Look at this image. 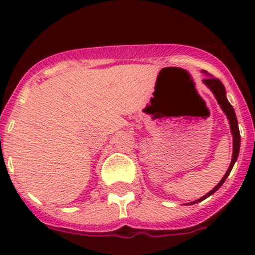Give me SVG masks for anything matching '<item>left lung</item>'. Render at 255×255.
Returning a JSON list of instances; mask_svg holds the SVG:
<instances>
[{"instance_id": "obj_1", "label": "left lung", "mask_w": 255, "mask_h": 255, "mask_svg": "<svg viewBox=\"0 0 255 255\" xmlns=\"http://www.w3.org/2000/svg\"><path fill=\"white\" fill-rule=\"evenodd\" d=\"M204 82L207 85L208 87L211 89V91L213 92V95L216 96V100H217L218 104L221 105V109L223 110V112L227 115L228 120H230V125H231V132H232V135H233V155H232V161H231L230 164V168H228L227 173L225 174V176L222 177V180L220 181V184L217 185V186L215 187L213 190H211L208 194L205 195L204 197H201L200 200H197V201H194L191 202L190 205L192 204H196V202L199 201H202V200H205L206 197L211 196L212 194H215L216 191H217L218 189H220L221 186L223 185V182L226 181V179H227V176L230 175L231 170H232L233 165H235L236 160H237L238 158V153H239V146H241V135H239V129H238V121H237V117H236V113H235V110H233L232 105L228 102L227 97H226V90H225V86H223L222 82L220 81L218 79L216 78H206L204 79Z\"/></svg>"}]
</instances>
